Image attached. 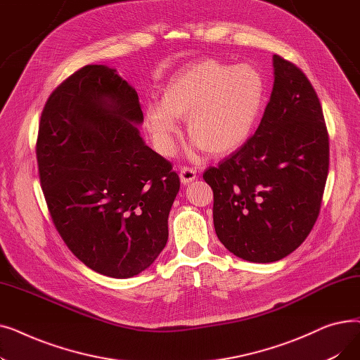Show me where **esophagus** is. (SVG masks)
<instances>
[{"label": "esophagus", "instance_id": "esophagus-1", "mask_svg": "<svg viewBox=\"0 0 360 360\" xmlns=\"http://www.w3.org/2000/svg\"><path fill=\"white\" fill-rule=\"evenodd\" d=\"M179 178H181V182L185 184V185L186 184H191L197 178V170L193 169V167L184 166V167L179 169Z\"/></svg>", "mask_w": 360, "mask_h": 360}]
</instances>
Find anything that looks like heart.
Here are the masks:
<instances>
[{
	"label": "heart",
	"mask_w": 360,
	"mask_h": 360,
	"mask_svg": "<svg viewBox=\"0 0 360 360\" xmlns=\"http://www.w3.org/2000/svg\"><path fill=\"white\" fill-rule=\"evenodd\" d=\"M266 82L250 65L207 58L176 72L163 90L160 103L146 108V127L155 148L174 153L178 121L198 148L212 156L232 153L247 141L262 109Z\"/></svg>",
	"instance_id": "b5f03b06"
}]
</instances>
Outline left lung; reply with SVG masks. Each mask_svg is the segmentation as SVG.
I'll return each mask as SVG.
<instances>
[{"mask_svg":"<svg viewBox=\"0 0 360 360\" xmlns=\"http://www.w3.org/2000/svg\"><path fill=\"white\" fill-rule=\"evenodd\" d=\"M273 67V91L255 134L202 175L214 194L219 240L251 262L278 261L307 239L328 175V132L311 82L278 55Z\"/></svg>","mask_w":360,"mask_h":360,"instance_id":"left-lung-1","label":"left lung"}]
</instances>
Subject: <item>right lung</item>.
Segmentation results:
<instances>
[{
    "mask_svg": "<svg viewBox=\"0 0 360 360\" xmlns=\"http://www.w3.org/2000/svg\"><path fill=\"white\" fill-rule=\"evenodd\" d=\"M139 94L117 70L86 65L56 87L36 158L56 231L96 273L134 277L167 242L179 176L140 136Z\"/></svg>",
    "mask_w": 360,
    "mask_h": 360,
    "instance_id": "obj_1",
    "label": "right lung"
}]
</instances>
